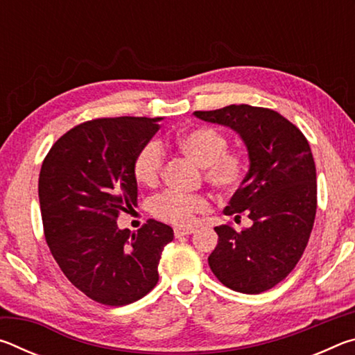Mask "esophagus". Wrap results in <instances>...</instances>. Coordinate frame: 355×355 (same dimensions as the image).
Listing matches in <instances>:
<instances>
[{"label": "esophagus", "mask_w": 355, "mask_h": 355, "mask_svg": "<svg viewBox=\"0 0 355 355\" xmlns=\"http://www.w3.org/2000/svg\"><path fill=\"white\" fill-rule=\"evenodd\" d=\"M194 233V228H182V227H177L175 230H173V235L175 238H182V236H188Z\"/></svg>", "instance_id": "1"}]
</instances>
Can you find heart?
<instances>
[{"mask_svg":"<svg viewBox=\"0 0 355 355\" xmlns=\"http://www.w3.org/2000/svg\"><path fill=\"white\" fill-rule=\"evenodd\" d=\"M177 146L184 155L205 167L207 182L220 192L230 194L243 183L245 161L239 153L227 152L228 142L219 131L197 127L177 137ZM164 152L158 141H148L137 152L133 172L139 183L152 186L159 180L163 171ZM209 202L205 196L184 194L178 191H164L150 200V211L173 225H189L199 213H205Z\"/></svg>","mask_w":355,"mask_h":355,"instance_id":"b5f03b06","label":"heart"}]
</instances>
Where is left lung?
Returning <instances> with one entry per match:
<instances>
[{
    "mask_svg": "<svg viewBox=\"0 0 355 355\" xmlns=\"http://www.w3.org/2000/svg\"><path fill=\"white\" fill-rule=\"evenodd\" d=\"M194 116L236 131L249 171L227 216L244 213L252 225L214 227L218 245L208 264L220 284L245 294L271 290L290 274L307 248L316 214V167L300 130L268 107L230 105Z\"/></svg>",
    "mask_w": 355,
    "mask_h": 355,
    "instance_id": "1",
    "label": "left lung"
}]
</instances>
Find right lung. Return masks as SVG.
Instances as JSON below:
<instances>
[{"mask_svg":"<svg viewBox=\"0 0 355 355\" xmlns=\"http://www.w3.org/2000/svg\"><path fill=\"white\" fill-rule=\"evenodd\" d=\"M161 117L95 119L59 137L39 175V202L51 255L95 302L122 307L158 284L173 230L155 219L131 233L117 218L137 203L133 163Z\"/></svg>","mask_w":355,"mask_h":355,"instance_id":"right-lung-1","label":"right lung"}]
</instances>
